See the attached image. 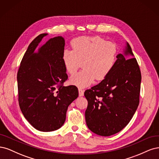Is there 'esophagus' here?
<instances>
[{"mask_svg":"<svg viewBox=\"0 0 159 159\" xmlns=\"http://www.w3.org/2000/svg\"><path fill=\"white\" fill-rule=\"evenodd\" d=\"M79 94L80 96H83L84 95V90L81 88L79 89Z\"/></svg>","mask_w":159,"mask_h":159,"instance_id":"obj_1","label":"esophagus"}]
</instances>
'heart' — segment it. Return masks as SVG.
Here are the masks:
<instances>
[{"mask_svg": "<svg viewBox=\"0 0 159 159\" xmlns=\"http://www.w3.org/2000/svg\"><path fill=\"white\" fill-rule=\"evenodd\" d=\"M73 49H65L62 61L66 70L74 74L83 62V69L70 78V84L79 87L91 84L96 79L102 80L113 70L118 50L115 43L100 36H83L71 43Z\"/></svg>", "mask_w": 159, "mask_h": 159, "instance_id": "1", "label": "heart"}]
</instances>
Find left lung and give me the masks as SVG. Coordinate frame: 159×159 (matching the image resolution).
Segmentation results:
<instances>
[{"label":"left lung","instance_id":"8db88e82","mask_svg":"<svg viewBox=\"0 0 159 159\" xmlns=\"http://www.w3.org/2000/svg\"><path fill=\"white\" fill-rule=\"evenodd\" d=\"M128 55L132 58H126ZM133 57L127 42L124 54L117 55L109 75L84 92L88 101L86 125L97 135L106 137L120 132L129 124L139 106L141 74L136 59Z\"/></svg>","mask_w":159,"mask_h":159}]
</instances>
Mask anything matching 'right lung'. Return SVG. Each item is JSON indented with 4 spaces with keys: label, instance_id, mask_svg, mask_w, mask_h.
<instances>
[{
    "label": "right lung",
    "instance_id": "1",
    "mask_svg": "<svg viewBox=\"0 0 159 159\" xmlns=\"http://www.w3.org/2000/svg\"><path fill=\"white\" fill-rule=\"evenodd\" d=\"M47 35L40 34L30 43L17 74L20 110L35 129L44 132L63 125L68 106L79 96L76 86H63L68 79L62 61L64 38H51L39 46Z\"/></svg>",
    "mask_w": 159,
    "mask_h": 159
}]
</instances>
